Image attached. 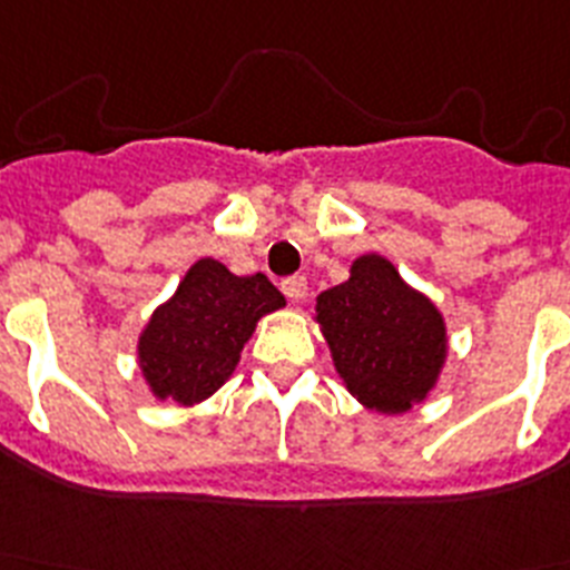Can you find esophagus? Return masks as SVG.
Returning <instances> with one entry per match:
<instances>
[{"label":"esophagus","mask_w":570,"mask_h":570,"mask_svg":"<svg viewBox=\"0 0 570 570\" xmlns=\"http://www.w3.org/2000/svg\"><path fill=\"white\" fill-rule=\"evenodd\" d=\"M281 289H284L286 298L295 301V304H301V301L306 298V278L304 275H289V278L281 281Z\"/></svg>","instance_id":"esophagus-1"}]
</instances>
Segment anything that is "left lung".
<instances>
[{"label":"left lung","instance_id":"1","mask_svg":"<svg viewBox=\"0 0 570 570\" xmlns=\"http://www.w3.org/2000/svg\"><path fill=\"white\" fill-rule=\"evenodd\" d=\"M315 321L346 390L375 413L422 404L448 358L442 313L375 252L355 257L344 284L321 292Z\"/></svg>","mask_w":570,"mask_h":570}]
</instances>
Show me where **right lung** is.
Segmentation results:
<instances>
[{
	"label": "right lung",
	"instance_id": "1",
	"mask_svg": "<svg viewBox=\"0 0 570 570\" xmlns=\"http://www.w3.org/2000/svg\"><path fill=\"white\" fill-rule=\"evenodd\" d=\"M281 306L284 295L266 275L240 278L215 257H200L137 341V361L155 399L180 407L209 399L235 373L257 321Z\"/></svg>",
	"mask_w": 570,
	"mask_h": 570
}]
</instances>
